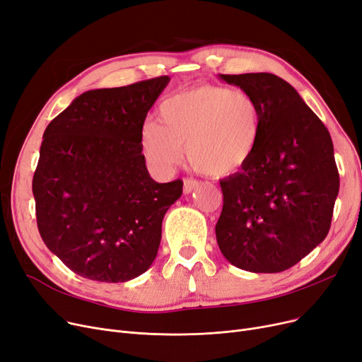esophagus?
Wrapping results in <instances>:
<instances>
[{"label":"esophagus","instance_id":"34e87169","mask_svg":"<svg viewBox=\"0 0 362 362\" xmlns=\"http://www.w3.org/2000/svg\"><path fill=\"white\" fill-rule=\"evenodd\" d=\"M199 186V182L195 179H183V192L185 194H191L192 191H195L197 187Z\"/></svg>","mask_w":362,"mask_h":362}]
</instances>
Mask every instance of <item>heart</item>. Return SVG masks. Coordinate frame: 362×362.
<instances>
[{
  "instance_id": "obj_1",
  "label": "heart",
  "mask_w": 362,
  "mask_h": 362,
  "mask_svg": "<svg viewBox=\"0 0 362 362\" xmlns=\"http://www.w3.org/2000/svg\"><path fill=\"white\" fill-rule=\"evenodd\" d=\"M262 136V111L253 94L220 86L179 91L160 106V124L149 121L140 133L153 168L170 171L186 148L191 165L210 176H228L244 167Z\"/></svg>"
}]
</instances>
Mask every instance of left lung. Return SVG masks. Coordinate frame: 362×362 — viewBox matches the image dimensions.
I'll return each mask as SVG.
<instances>
[{
  "instance_id": "1",
  "label": "left lung",
  "mask_w": 362,
  "mask_h": 362,
  "mask_svg": "<svg viewBox=\"0 0 362 362\" xmlns=\"http://www.w3.org/2000/svg\"><path fill=\"white\" fill-rule=\"evenodd\" d=\"M218 76L256 98L262 136L253 158L220 180L217 244L240 269L282 272L322 243L332 225L340 183L332 136L282 78L268 72Z\"/></svg>"
}]
</instances>
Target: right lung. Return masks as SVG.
Segmentation results:
<instances>
[{
    "instance_id": "obj_1",
    "label": "right lung",
    "mask_w": 362,
    "mask_h": 362,
    "mask_svg": "<svg viewBox=\"0 0 362 362\" xmlns=\"http://www.w3.org/2000/svg\"><path fill=\"white\" fill-rule=\"evenodd\" d=\"M167 75L83 93L44 132L33 179L41 238L83 278L125 282L149 269L180 179L156 183L140 133Z\"/></svg>"
}]
</instances>
